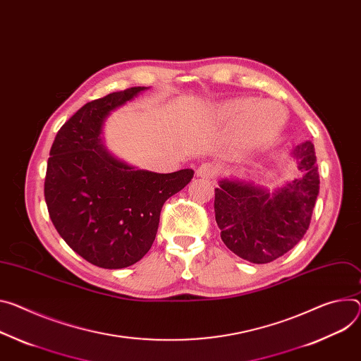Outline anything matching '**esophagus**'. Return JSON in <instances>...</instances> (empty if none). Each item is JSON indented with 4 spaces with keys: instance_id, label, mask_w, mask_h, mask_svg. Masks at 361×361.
<instances>
[{
    "instance_id": "1",
    "label": "esophagus",
    "mask_w": 361,
    "mask_h": 361,
    "mask_svg": "<svg viewBox=\"0 0 361 361\" xmlns=\"http://www.w3.org/2000/svg\"><path fill=\"white\" fill-rule=\"evenodd\" d=\"M216 173H217V169L210 162H204L197 169V176L202 178H207V180L213 178L216 176Z\"/></svg>"
}]
</instances>
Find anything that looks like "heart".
I'll return each mask as SVG.
<instances>
[{"mask_svg":"<svg viewBox=\"0 0 361 361\" xmlns=\"http://www.w3.org/2000/svg\"><path fill=\"white\" fill-rule=\"evenodd\" d=\"M219 115L228 122H238L235 142L247 149L272 140L282 129L286 114L283 108L271 101H256L252 97L227 101L219 108Z\"/></svg>","mask_w":361,"mask_h":361,"instance_id":"obj_1","label":"heart"}]
</instances>
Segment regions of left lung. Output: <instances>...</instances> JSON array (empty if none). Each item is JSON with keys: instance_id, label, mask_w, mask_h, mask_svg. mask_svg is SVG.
I'll use <instances>...</instances> for the list:
<instances>
[{"instance_id": "1", "label": "left lung", "mask_w": 361, "mask_h": 361, "mask_svg": "<svg viewBox=\"0 0 361 361\" xmlns=\"http://www.w3.org/2000/svg\"><path fill=\"white\" fill-rule=\"evenodd\" d=\"M292 155L304 176L269 192L239 180H221L214 190V213L224 245L252 264H268L285 255L307 233L319 176L314 144L305 141Z\"/></svg>"}]
</instances>
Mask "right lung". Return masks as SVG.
Masks as SVG:
<instances>
[{
  "label": "right lung",
  "mask_w": 361,
  "mask_h": 361,
  "mask_svg": "<svg viewBox=\"0 0 361 361\" xmlns=\"http://www.w3.org/2000/svg\"><path fill=\"white\" fill-rule=\"evenodd\" d=\"M148 87L114 92L87 102L54 138L44 199L59 235L92 265L121 269L151 249L159 213L192 178L190 169L170 174L137 170L102 145L105 119Z\"/></svg>",
  "instance_id": "1"
}]
</instances>
